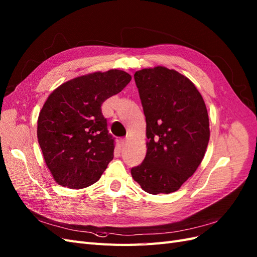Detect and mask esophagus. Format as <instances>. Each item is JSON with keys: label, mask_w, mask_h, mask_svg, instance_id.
I'll use <instances>...</instances> for the list:
<instances>
[{"label": "esophagus", "mask_w": 257, "mask_h": 257, "mask_svg": "<svg viewBox=\"0 0 257 257\" xmlns=\"http://www.w3.org/2000/svg\"><path fill=\"white\" fill-rule=\"evenodd\" d=\"M127 142H128V139H121V140H120V145L124 146V145L127 144Z\"/></svg>", "instance_id": "esophagus-1"}]
</instances>
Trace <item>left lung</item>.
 Returning a JSON list of instances; mask_svg holds the SVG:
<instances>
[{
	"label": "left lung",
	"instance_id": "obj_1",
	"mask_svg": "<svg viewBox=\"0 0 257 257\" xmlns=\"http://www.w3.org/2000/svg\"><path fill=\"white\" fill-rule=\"evenodd\" d=\"M146 120V156L131 169L141 188L152 195L178 190L197 170L210 139L209 116L190 80L166 67L135 73Z\"/></svg>",
	"mask_w": 257,
	"mask_h": 257
}]
</instances>
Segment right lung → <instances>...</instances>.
Returning <instances> with one entry per match:
<instances>
[{
  "instance_id": "1",
  "label": "right lung",
  "mask_w": 257,
  "mask_h": 257,
  "mask_svg": "<svg viewBox=\"0 0 257 257\" xmlns=\"http://www.w3.org/2000/svg\"><path fill=\"white\" fill-rule=\"evenodd\" d=\"M131 75L93 72L63 83L49 94L38 119V140L58 184L79 189L96 183L114 157L101 105L120 92Z\"/></svg>"
}]
</instances>
